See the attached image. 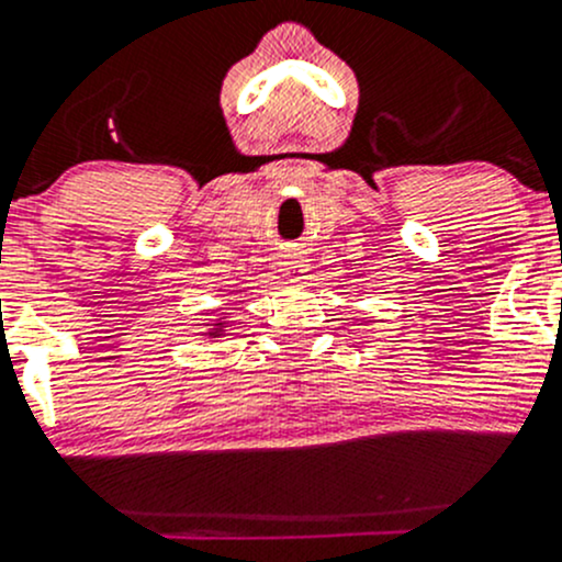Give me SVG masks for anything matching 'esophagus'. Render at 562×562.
I'll return each instance as SVG.
<instances>
[{"label":"esophagus","mask_w":562,"mask_h":562,"mask_svg":"<svg viewBox=\"0 0 562 562\" xmlns=\"http://www.w3.org/2000/svg\"><path fill=\"white\" fill-rule=\"evenodd\" d=\"M280 271L285 280H302V274L307 271V266H304V260L296 258V255H282Z\"/></svg>","instance_id":"1"}]
</instances>
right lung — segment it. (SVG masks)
I'll use <instances>...</instances> for the list:
<instances>
[{"label":"right lung","instance_id":"right-lung-1","mask_svg":"<svg viewBox=\"0 0 562 562\" xmlns=\"http://www.w3.org/2000/svg\"><path fill=\"white\" fill-rule=\"evenodd\" d=\"M220 331H223V323H214V328L209 331V337H220Z\"/></svg>","mask_w":562,"mask_h":562}]
</instances>
